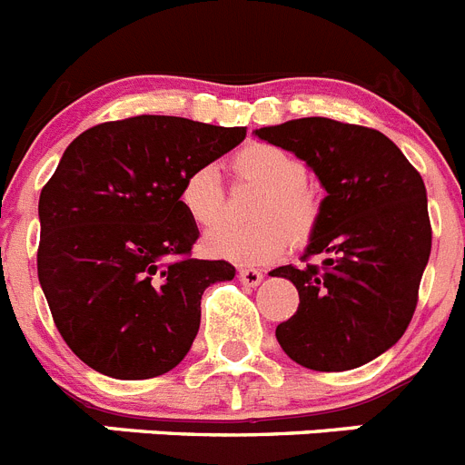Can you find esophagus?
<instances>
[{
  "mask_svg": "<svg viewBox=\"0 0 465 465\" xmlns=\"http://www.w3.org/2000/svg\"><path fill=\"white\" fill-rule=\"evenodd\" d=\"M238 278H241L242 284H248V287H257V284L263 280V275L262 271L257 269H241L238 271Z\"/></svg>",
  "mask_w": 465,
  "mask_h": 465,
  "instance_id": "1",
  "label": "esophagus"
}]
</instances>
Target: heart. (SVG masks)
I'll list each match as a JSON object with an SVG mask.
<instances>
[{
	"mask_svg": "<svg viewBox=\"0 0 465 465\" xmlns=\"http://www.w3.org/2000/svg\"><path fill=\"white\" fill-rule=\"evenodd\" d=\"M232 169L242 181L263 187L254 203V224L223 223L203 236V250L211 257L236 266H263L282 257L292 241L303 242L320 220V196L305 178L308 169L301 157L271 143H250L236 153ZM183 211L199 227L220 220L224 190L215 166L203 164L183 178L178 192Z\"/></svg>",
	"mask_w": 465,
	"mask_h": 465,
	"instance_id": "obj_1",
	"label": "heart"
}]
</instances>
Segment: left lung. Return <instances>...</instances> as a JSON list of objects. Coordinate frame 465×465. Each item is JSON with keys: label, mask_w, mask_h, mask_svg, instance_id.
I'll list each match as a JSON object with an SVG mask.
<instances>
[{"label": "left lung", "mask_w": 465, "mask_h": 465, "mask_svg": "<svg viewBox=\"0 0 465 465\" xmlns=\"http://www.w3.org/2000/svg\"><path fill=\"white\" fill-rule=\"evenodd\" d=\"M317 175L326 196L303 259L278 266L299 290V311L275 338L311 371H350L396 345L417 305L430 254L426 187L399 145L378 129L299 118L254 129Z\"/></svg>", "instance_id": "1"}]
</instances>
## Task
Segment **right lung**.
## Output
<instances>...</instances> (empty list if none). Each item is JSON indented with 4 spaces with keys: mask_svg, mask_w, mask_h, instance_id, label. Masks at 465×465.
I'll return each mask as SVG.
<instances>
[{
    "mask_svg": "<svg viewBox=\"0 0 465 465\" xmlns=\"http://www.w3.org/2000/svg\"><path fill=\"white\" fill-rule=\"evenodd\" d=\"M245 139L173 115H136L71 141L39 196V282L81 361L118 380L169 373L202 324L206 287L229 262L190 259L199 229L178 192L192 169Z\"/></svg>",
    "mask_w": 465,
    "mask_h": 465,
    "instance_id": "add662e5",
    "label": "right lung"
}]
</instances>
